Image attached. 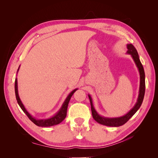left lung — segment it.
Wrapping results in <instances>:
<instances>
[{
	"mask_svg": "<svg viewBox=\"0 0 158 158\" xmlns=\"http://www.w3.org/2000/svg\"><path fill=\"white\" fill-rule=\"evenodd\" d=\"M127 49H128L127 53L131 54L132 55L133 60L135 62L140 75V91H139L140 93H139V95H138V101L135 107H134L127 114H125V115L121 117H118V118H106V117H103L102 116L99 115L98 113L95 111V110L93 106L92 99L91 98L90 95H89L88 97L90 101L91 110H92L93 118L95 119V121H96L98 123L101 124V125L109 126V127H120L121 125H123L124 124H125L129 119H130L134 114H135V113L138 111V109L140 107L143 102V99H144V94H145V88H146L145 73H144V68H143V66L139 59V56H138V52L135 46L132 44H128L127 45Z\"/></svg>",
	"mask_w": 158,
	"mask_h": 158,
	"instance_id": "8db88e82",
	"label": "left lung"
}]
</instances>
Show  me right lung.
Here are the masks:
<instances>
[{
  "instance_id": "right-lung-1",
  "label": "right lung",
  "mask_w": 158,
  "mask_h": 158,
  "mask_svg": "<svg viewBox=\"0 0 158 158\" xmlns=\"http://www.w3.org/2000/svg\"><path fill=\"white\" fill-rule=\"evenodd\" d=\"M76 90H77V89H75L74 90H73V92H72L68 95V97L64 101V102L63 105V106H62V107L59 110V111L57 113L55 116H53L50 118H48V119H41V120H38V119L33 118L31 115V114L26 111V108L24 107L23 105L22 104L21 100H20V98H19V95H18L17 79L16 78V80H15V94H16V98L17 102H18L19 106H20V107H21V109H22V111L26 113V114L27 116V117L30 118V120H31L33 123L35 124V125H36L38 127H51V126H53V125H58V124H59L60 123L63 121L64 119L65 118L66 116V112H67V108H68V106H69V103L70 99L72 97V95H73V94L76 92Z\"/></svg>"
}]
</instances>
